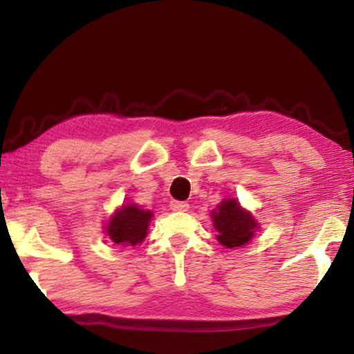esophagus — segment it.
Returning a JSON list of instances; mask_svg holds the SVG:
<instances>
[{
	"label": "esophagus",
	"mask_w": 354,
	"mask_h": 354,
	"mask_svg": "<svg viewBox=\"0 0 354 354\" xmlns=\"http://www.w3.org/2000/svg\"><path fill=\"white\" fill-rule=\"evenodd\" d=\"M170 207H171V211H187L189 209V205L185 201H171L170 203Z\"/></svg>",
	"instance_id": "1"
}]
</instances>
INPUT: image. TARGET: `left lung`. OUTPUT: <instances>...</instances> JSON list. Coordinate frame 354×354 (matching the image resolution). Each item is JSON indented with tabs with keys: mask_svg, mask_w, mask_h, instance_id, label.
Wrapping results in <instances>:
<instances>
[{
	"mask_svg": "<svg viewBox=\"0 0 354 354\" xmlns=\"http://www.w3.org/2000/svg\"><path fill=\"white\" fill-rule=\"evenodd\" d=\"M212 218L218 232L217 241L226 248L242 247L253 239L257 223L236 200L220 203L217 211H212Z\"/></svg>",
	"mask_w": 354,
	"mask_h": 354,
	"instance_id": "1",
	"label": "left lung"
}]
</instances>
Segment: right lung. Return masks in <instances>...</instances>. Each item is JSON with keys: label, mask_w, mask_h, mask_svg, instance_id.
<instances>
[{"label": "right lung", "mask_w": 354, "mask_h": 354, "mask_svg": "<svg viewBox=\"0 0 354 354\" xmlns=\"http://www.w3.org/2000/svg\"><path fill=\"white\" fill-rule=\"evenodd\" d=\"M153 214L134 205L123 206L107 225V236L118 245L140 243L147 236L148 223Z\"/></svg>", "instance_id": "add662e5"}]
</instances>
